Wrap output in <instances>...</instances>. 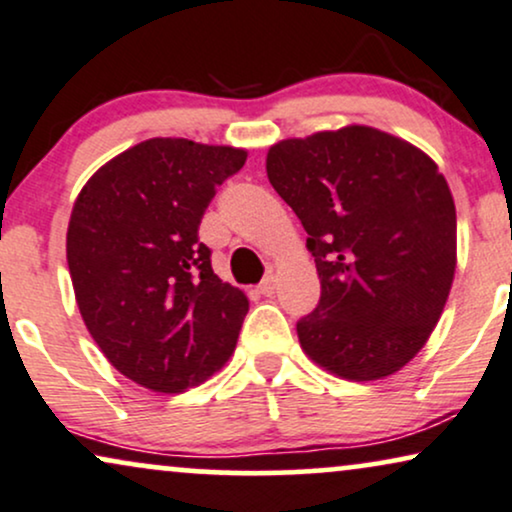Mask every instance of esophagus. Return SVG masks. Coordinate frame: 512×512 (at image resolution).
I'll return each instance as SVG.
<instances>
[{"instance_id": "obj_1", "label": "esophagus", "mask_w": 512, "mask_h": 512, "mask_svg": "<svg viewBox=\"0 0 512 512\" xmlns=\"http://www.w3.org/2000/svg\"><path fill=\"white\" fill-rule=\"evenodd\" d=\"M257 293L260 295H274L276 293V276L274 274H269L267 278H264V281L260 283V286H257Z\"/></svg>"}]
</instances>
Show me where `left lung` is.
<instances>
[{"instance_id": "1", "label": "left lung", "mask_w": 512, "mask_h": 512, "mask_svg": "<svg viewBox=\"0 0 512 512\" xmlns=\"http://www.w3.org/2000/svg\"><path fill=\"white\" fill-rule=\"evenodd\" d=\"M267 177L307 231L321 300L297 323L309 359L371 383L404 368L444 312L456 205L435 160L383 129L347 125L269 148Z\"/></svg>"}]
</instances>
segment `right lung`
<instances>
[{
    "label": "right lung",
    "mask_w": 512,
    "mask_h": 512,
    "mask_svg": "<svg viewBox=\"0 0 512 512\" xmlns=\"http://www.w3.org/2000/svg\"><path fill=\"white\" fill-rule=\"evenodd\" d=\"M248 151L155 137L101 165L70 212L66 257L87 331L134 383L179 394L236 349L248 297L198 241L217 186Z\"/></svg>",
    "instance_id": "1"
}]
</instances>
